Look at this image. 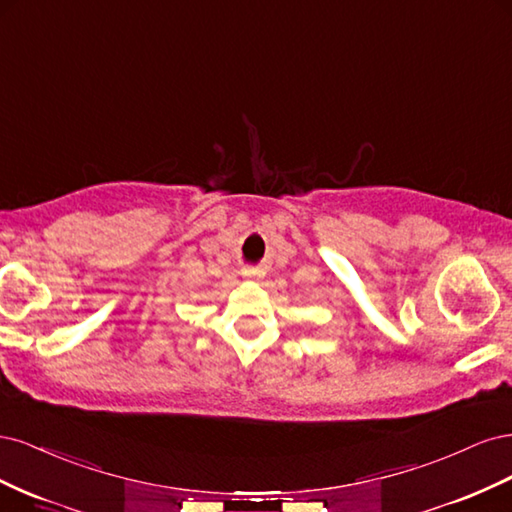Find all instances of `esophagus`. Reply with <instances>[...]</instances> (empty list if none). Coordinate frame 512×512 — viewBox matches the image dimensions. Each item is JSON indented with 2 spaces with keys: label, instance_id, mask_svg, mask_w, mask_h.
I'll return each mask as SVG.
<instances>
[{
  "label": "esophagus",
  "instance_id": "obj_1",
  "mask_svg": "<svg viewBox=\"0 0 512 512\" xmlns=\"http://www.w3.org/2000/svg\"><path fill=\"white\" fill-rule=\"evenodd\" d=\"M256 273H258V271H256L254 267H245V269H243V275H245V277H254Z\"/></svg>",
  "mask_w": 512,
  "mask_h": 512
}]
</instances>
